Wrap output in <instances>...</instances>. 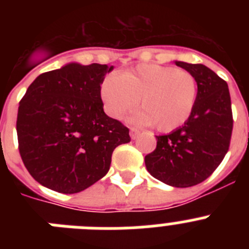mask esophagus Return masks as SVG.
Returning a JSON list of instances; mask_svg holds the SVG:
<instances>
[{
    "label": "esophagus",
    "instance_id": "34e87169",
    "mask_svg": "<svg viewBox=\"0 0 249 249\" xmlns=\"http://www.w3.org/2000/svg\"><path fill=\"white\" fill-rule=\"evenodd\" d=\"M138 135H140V131H138L137 128H131V129H129V136H131L132 140H136V138L138 137Z\"/></svg>",
    "mask_w": 249,
    "mask_h": 249
}]
</instances>
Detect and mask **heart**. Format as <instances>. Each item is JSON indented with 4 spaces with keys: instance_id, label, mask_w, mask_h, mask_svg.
Here are the masks:
<instances>
[{
    "instance_id": "obj_1",
    "label": "heart",
    "mask_w": 249,
    "mask_h": 249,
    "mask_svg": "<svg viewBox=\"0 0 249 249\" xmlns=\"http://www.w3.org/2000/svg\"><path fill=\"white\" fill-rule=\"evenodd\" d=\"M100 94L109 117L122 118L140 100L142 111L135 116L136 122L171 132L191 117L198 85L196 77L186 70L147 63L120 74H107L101 83Z\"/></svg>"
}]
</instances>
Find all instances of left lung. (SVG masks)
I'll use <instances>...</instances> for the list:
<instances>
[{"mask_svg": "<svg viewBox=\"0 0 249 249\" xmlns=\"http://www.w3.org/2000/svg\"><path fill=\"white\" fill-rule=\"evenodd\" d=\"M175 63L196 77L197 102L183 126L156 136L157 147L144 163L158 181L184 188L203 182L221 164L230 148L233 118L226 81L204 65Z\"/></svg>", "mask_w": 249, "mask_h": 249, "instance_id": "left-lung-1", "label": "left lung"}]
</instances>
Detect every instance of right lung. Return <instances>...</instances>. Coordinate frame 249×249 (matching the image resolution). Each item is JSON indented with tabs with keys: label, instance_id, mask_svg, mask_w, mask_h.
Masks as SVG:
<instances>
[{
	"label": "right lung",
	"instance_id": "obj_1",
	"mask_svg": "<svg viewBox=\"0 0 249 249\" xmlns=\"http://www.w3.org/2000/svg\"><path fill=\"white\" fill-rule=\"evenodd\" d=\"M113 66L67 63L39 74L19 102L17 137L22 160L38 183L78 193L108 172L114 148L129 129L103 111L101 83Z\"/></svg>",
	"mask_w": 249,
	"mask_h": 249
}]
</instances>
